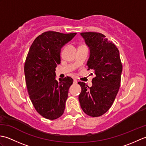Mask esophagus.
<instances>
[{
    "label": "esophagus",
    "mask_w": 146,
    "mask_h": 146,
    "mask_svg": "<svg viewBox=\"0 0 146 146\" xmlns=\"http://www.w3.org/2000/svg\"><path fill=\"white\" fill-rule=\"evenodd\" d=\"M77 83H78V82H77L76 80H73V83H74V84H76Z\"/></svg>",
    "instance_id": "obj_1"
}]
</instances>
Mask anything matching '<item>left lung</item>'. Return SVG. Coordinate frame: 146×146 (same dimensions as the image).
I'll use <instances>...</instances> for the list:
<instances>
[{"label": "left lung", "instance_id": "1", "mask_svg": "<svg viewBox=\"0 0 146 146\" xmlns=\"http://www.w3.org/2000/svg\"><path fill=\"white\" fill-rule=\"evenodd\" d=\"M90 49L88 70L96 76L89 87L80 82L82 92L79 102L83 111L91 117H100L109 110L119 92L122 64L119 51L113 43L99 33H82Z\"/></svg>", "mask_w": 146, "mask_h": 146}]
</instances>
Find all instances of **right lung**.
I'll return each mask as SVG.
<instances>
[{
  "mask_svg": "<svg viewBox=\"0 0 146 146\" xmlns=\"http://www.w3.org/2000/svg\"><path fill=\"white\" fill-rule=\"evenodd\" d=\"M76 35L43 33L33 41L26 57L24 74L29 98L36 111L47 119H56L64 113L73 80L67 76L58 82L55 68L61 63V48Z\"/></svg>",
  "mask_w": 146,
  "mask_h": 146,
  "instance_id": "obj_1",
  "label": "right lung"
}]
</instances>
